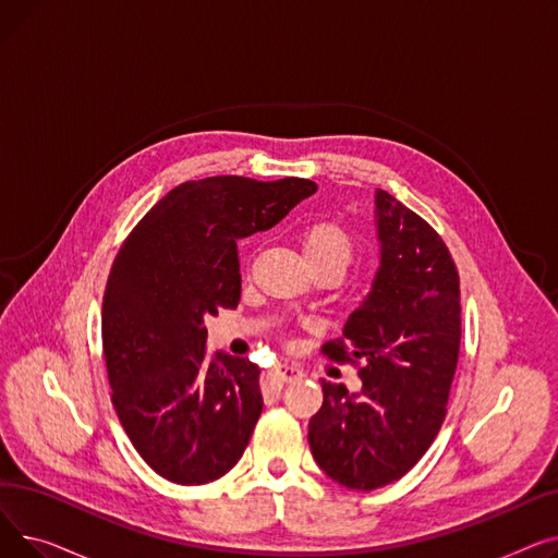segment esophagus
<instances>
[{"label": "esophagus", "mask_w": 558, "mask_h": 558, "mask_svg": "<svg viewBox=\"0 0 558 558\" xmlns=\"http://www.w3.org/2000/svg\"><path fill=\"white\" fill-rule=\"evenodd\" d=\"M274 373L282 379V383H299V379H303V371L296 366V364H278L274 368Z\"/></svg>", "instance_id": "1"}]
</instances>
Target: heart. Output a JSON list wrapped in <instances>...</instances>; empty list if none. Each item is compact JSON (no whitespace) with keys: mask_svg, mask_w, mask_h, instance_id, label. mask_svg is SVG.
<instances>
[{"mask_svg":"<svg viewBox=\"0 0 558 558\" xmlns=\"http://www.w3.org/2000/svg\"><path fill=\"white\" fill-rule=\"evenodd\" d=\"M301 248L310 267H320V264H345L353 257V240L343 226L330 219L310 221L301 230Z\"/></svg>","mask_w":558,"mask_h":558,"instance_id":"obj_1","label":"heart"}]
</instances>
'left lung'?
Returning <instances> with one entry per match:
<instances>
[{
    "instance_id": "1",
    "label": "left lung",
    "mask_w": 558,
    "mask_h": 558,
    "mask_svg": "<svg viewBox=\"0 0 558 558\" xmlns=\"http://www.w3.org/2000/svg\"><path fill=\"white\" fill-rule=\"evenodd\" d=\"M375 217L383 259L371 294L343 337L320 345L330 362L357 366L362 391L324 379L307 434L316 463L355 490L398 482L434 444L461 343L459 274L441 234L385 190Z\"/></svg>"
}]
</instances>
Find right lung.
Segmentation results:
<instances>
[{
    "label": "right lung",
    "instance_id": "add662e5",
    "mask_svg": "<svg viewBox=\"0 0 558 558\" xmlns=\"http://www.w3.org/2000/svg\"><path fill=\"white\" fill-rule=\"evenodd\" d=\"M316 192L307 179L187 181L146 213L114 255L101 343L110 398L140 457L173 484H208L244 454L262 414L259 366L210 355L205 316L242 294L238 240Z\"/></svg>",
    "mask_w": 558,
    "mask_h": 558
}]
</instances>
